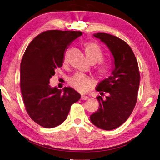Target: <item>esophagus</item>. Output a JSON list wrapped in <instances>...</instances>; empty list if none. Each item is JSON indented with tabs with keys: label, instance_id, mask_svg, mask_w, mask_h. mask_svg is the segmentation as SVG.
<instances>
[{
	"label": "esophagus",
	"instance_id": "esophagus-1",
	"mask_svg": "<svg viewBox=\"0 0 160 160\" xmlns=\"http://www.w3.org/2000/svg\"><path fill=\"white\" fill-rule=\"evenodd\" d=\"M88 99V96H85V95H82L81 96V99L82 100H87Z\"/></svg>",
	"mask_w": 160,
	"mask_h": 160
}]
</instances>
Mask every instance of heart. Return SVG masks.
Wrapping results in <instances>:
<instances>
[{
	"instance_id": "b5f03b06",
	"label": "heart",
	"mask_w": 160,
	"mask_h": 160,
	"mask_svg": "<svg viewBox=\"0 0 160 160\" xmlns=\"http://www.w3.org/2000/svg\"><path fill=\"white\" fill-rule=\"evenodd\" d=\"M85 54L88 61L91 62L95 63L96 62L102 60L103 57V52L98 43L95 42H88L84 45ZM68 62V53H65L63 62ZM111 68L109 64L105 62H101L99 63L97 69V73L99 78H106L110 74ZM69 86L73 88L74 90L80 92H86L93 84V81L88 76L83 73H77L70 78L68 80Z\"/></svg>"
}]
</instances>
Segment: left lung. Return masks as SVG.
Masks as SVG:
<instances>
[{"mask_svg": "<svg viewBox=\"0 0 160 160\" xmlns=\"http://www.w3.org/2000/svg\"><path fill=\"white\" fill-rule=\"evenodd\" d=\"M109 48L114 57L112 74L100 82L96 91L99 109L90 116L91 122L104 130H112L127 121L134 108L140 84L138 64L132 48L117 37L104 32L93 35ZM106 93L108 96L103 99Z\"/></svg>", "mask_w": 160, "mask_h": 160, "instance_id": "1", "label": "left lung"}]
</instances>
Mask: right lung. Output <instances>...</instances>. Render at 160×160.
I'll list each match as a JSON object with an SVG mask.
<instances>
[{"mask_svg": "<svg viewBox=\"0 0 160 160\" xmlns=\"http://www.w3.org/2000/svg\"><path fill=\"white\" fill-rule=\"evenodd\" d=\"M80 31L50 30L40 33L25 50L20 64V87L27 113L46 128L61 125L73 103L81 95L71 87L58 89L50 86L55 70L62 67L68 47Z\"/></svg>", "mask_w": 160, "mask_h": 160, "instance_id": "add662e5", "label": "right lung"}]
</instances>
